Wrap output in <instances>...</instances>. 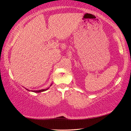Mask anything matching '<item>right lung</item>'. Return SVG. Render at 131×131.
Masks as SVG:
<instances>
[{
	"label": "right lung",
	"instance_id": "1",
	"mask_svg": "<svg viewBox=\"0 0 131 131\" xmlns=\"http://www.w3.org/2000/svg\"><path fill=\"white\" fill-rule=\"evenodd\" d=\"M52 84H51V85L50 86H51L52 85ZM48 89H49V88H47V89H44V90H32V91H29V90H28V89H26V90H28V91H31V92H37V93H39V92H43V91H47Z\"/></svg>",
	"mask_w": 131,
	"mask_h": 131
}]
</instances>
